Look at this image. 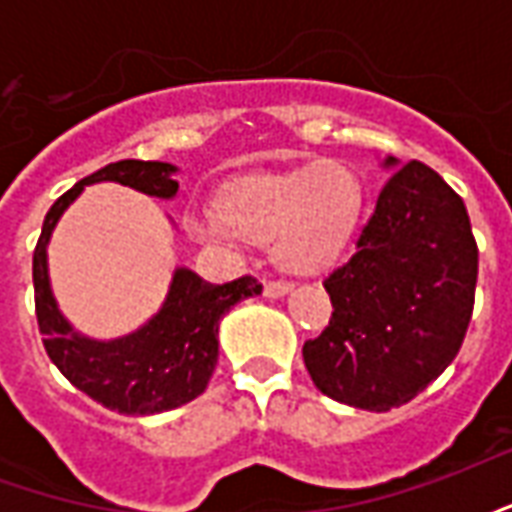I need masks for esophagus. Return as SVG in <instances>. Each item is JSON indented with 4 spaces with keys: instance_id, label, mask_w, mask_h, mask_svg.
<instances>
[{
    "instance_id": "1",
    "label": "esophagus",
    "mask_w": 512,
    "mask_h": 512,
    "mask_svg": "<svg viewBox=\"0 0 512 512\" xmlns=\"http://www.w3.org/2000/svg\"><path fill=\"white\" fill-rule=\"evenodd\" d=\"M290 290H293L290 282H266L263 296H266V299H282V296H288Z\"/></svg>"
}]
</instances>
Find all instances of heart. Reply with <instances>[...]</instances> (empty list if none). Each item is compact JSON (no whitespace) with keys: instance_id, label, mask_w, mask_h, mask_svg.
<instances>
[{"instance_id":"b5f03b06","label":"heart","mask_w":512,"mask_h":512,"mask_svg":"<svg viewBox=\"0 0 512 512\" xmlns=\"http://www.w3.org/2000/svg\"><path fill=\"white\" fill-rule=\"evenodd\" d=\"M362 183L337 161L235 183L222 211H194L186 230L200 244L235 249L241 241L271 244L279 266L312 274L351 244L362 219Z\"/></svg>"}]
</instances>
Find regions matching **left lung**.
<instances>
[{
    "label": "left lung",
    "mask_w": 512,
    "mask_h": 512,
    "mask_svg": "<svg viewBox=\"0 0 512 512\" xmlns=\"http://www.w3.org/2000/svg\"><path fill=\"white\" fill-rule=\"evenodd\" d=\"M392 169L351 260L323 279L332 321L304 343L323 395L365 411L417 397L461 351L472 321L477 244L466 205L422 161Z\"/></svg>",
    "instance_id": "1"
}]
</instances>
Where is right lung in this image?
<instances>
[{
  "label": "right lung",
  "instance_id": "1",
  "mask_svg": "<svg viewBox=\"0 0 512 512\" xmlns=\"http://www.w3.org/2000/svg\"><path fill=\"white\" fill-rule=\"evenodd\" d=\"M175 175V164L136 158L87 175L51 205L32 255L35 312L46 354L76 389L128 417L161 414L202 395L219 359V321L238 301L257 296L263 285L252 277L211 285L191 268L180 266L172 271L167 299L150 321L115 340H95L76 332L60 312L49 279V241L60 216L84 186L109 180L147 197L172 200L178 194Z\"/></svg>",
  "mask_w": 512,
  "mask_h": 512
}]
</instances>
